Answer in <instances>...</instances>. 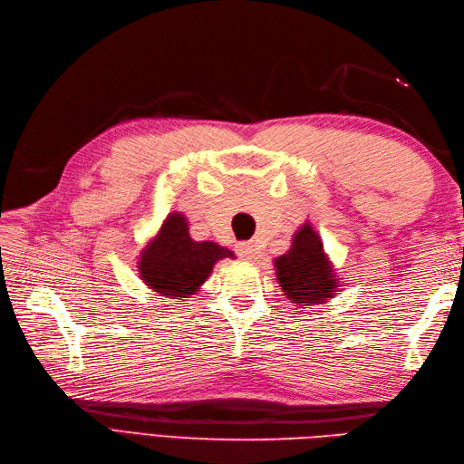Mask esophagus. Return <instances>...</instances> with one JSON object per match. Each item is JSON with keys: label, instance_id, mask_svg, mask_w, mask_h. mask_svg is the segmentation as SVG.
I'll return each instance as SVG.
<instances>
[{"label": "esophagus", "instance_id": "esophagus-1", "mask_svg": "<svg viewBox=\"0 0 464 464\" xmlns=\"http://www.w3.org/2000/svg\"><path fill=\"white\" fill-rule=\"evenodd\" d=\"M237 251L243 259H249V261L259 259V255H261L259 245H255V243H241Z\"/></svg>", "mask_w": 464, "mask_h": 464}]
</instances>
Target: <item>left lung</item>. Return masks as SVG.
<instances>
[{
    "label": "left lung",
    "mask_w": 464,
    "mask_h": 464,
    "mask_svg": "<svg viewBox=\"0 0 464 464\" xmlns=\"http://www.w3.org/2000/svg\"><path fill=\"white\" fill-rule=\"evenodd\" d=\"M275 267L285 295L295 303H324L334 295L337 281L323 253L319 235L309 223L297 231L291 251L275 261Z\"/></svg>",
    "instance_id": "left-lung-1"
}]
</instances>
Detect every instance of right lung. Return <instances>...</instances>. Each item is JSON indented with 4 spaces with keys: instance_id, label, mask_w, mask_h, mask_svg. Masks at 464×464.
<instances>
[{
    "instance_id": "add662e5",
    "label": "right lung",
    "mask_w": 464,
    "mask_h": 464,
    "mask_svg": "<svg viewBox=\"0 0 464 464\" xmlns=\"http://www.w3.org/2000/svg\"><path fill=\"white\" fill-rule=\"evenodd\" d=\"M223 257H233V253L211 241H193L185 217L173 213L167 217L157 239L143 251L140 273L153 291L187 297L199 289L213 265Z\"/></svg>"
}]
</instances>
